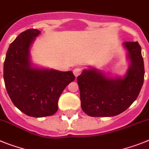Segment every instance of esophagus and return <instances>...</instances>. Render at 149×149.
Instances as JSON below:
<instances>
[{"mask_svg": "<svg viewBox=\"0 0 149 149\" xmlns=\"http://www.w3.org/2000/svg\"><path fill=\"white\" fill-rule=\"evenodd\" d=\"M73 73H74V76H75V77H77V76L79 75V74H81V69L80 68H74V69L73 70Z\"/></svg>", "mask_w": 149, "mask_h": 149, "instance_id": "obj_1", "label": "esophagus"}]
</instances>
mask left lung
<instances>
[{"mask_svg":"<svg viewBox=\"0 0 149 149\" xmlns=\"http://www.w3.org/2000/svg\"><path fill=\"white\" fill-rule=\"evenodd\" d=\"M130 65L123 78L107 77L94 68L84 70L77 78L82 110L91 117L115 116L138 97L144 82V62L138 42H124Z\"/></svg>","mask_w":149,"mask_h":149,"instance_id":"1","label":"left lung"}]
</instances>
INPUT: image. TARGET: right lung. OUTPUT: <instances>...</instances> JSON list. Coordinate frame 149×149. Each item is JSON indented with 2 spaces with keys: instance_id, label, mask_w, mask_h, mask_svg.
<instances>
[{
  "instance_id": "add662e5",
  "label": "right lung",
  "mask_w": 149,
  "mask_h": 149,
  "mask_svg": "<svg viewBox=\"0 0 149 149\" xmlns=\"http://www.w3.org/2000/svg\"><path fill=\"white\" fill-rule=\"evenodd\" d=\"M40 31L28 29L10 44L3 63L7 93L17 109L28 116H50L58 110V100L66 86L75 79L72 72L33 68L31 44Z\"/></svg>"
}]
</instances>
